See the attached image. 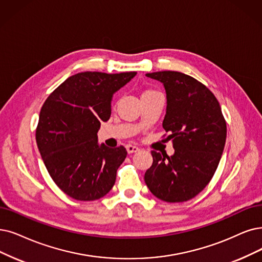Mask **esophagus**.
<instances>
[{
	"mask_svg": "<svg viewBox=\"0 0 262 262\" xmlns=\"http://www.w3.org/2000/svg\"><path fill=\"white\" fill-rule=\"evenodd\" d=\"M125 148H127V151L129 152V154H132V152H137V151H139L140 150V148L138 147V146H134V145H127L125 146Z\"/></svg>",
	"mask_w": 262,
	"mask_h": 262,
	"instance_id": "esophagus-1",
	"label": "esophagus"
}]
</instances>
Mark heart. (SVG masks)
Segmentation results:
<instances>
[{"mask_svg": "<svg viewBox=\"0 0 262 262\" xmlns=\"http://www.w3.org/2000/svg\"><path fill=\"white\" fill-rule=\"evenodd\" d=\"M155 92H156L155 90L147 89V90H145V91L142 93V97H143V96H147V95H151V93H155Z\"/></svg>", "mask_w": 262, "mask_h": 262, "instance_id": "heart-1", "label": "heart"}]
</instances>
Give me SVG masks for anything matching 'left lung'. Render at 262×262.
I'll return each mask as SVG.
<instances>
[{
  "label": "left lung",
  "mask_w": 262,
  "mask_h": 262,
  "mask_svg": "<svg viewBox=\"0 0 262 262\" xmlns=\"http://www.w3.org/2000/svg\"><path fill=\"white\" fill-rule=\"evenodd\" d=\"M163 83L166 113L162 122L173 142V156L151 151L152 164L144 180L150 192L165 202H184L210 183L225 148L227 124L213 92L181 72L147 73Z\"/></svg>",
  "instance_id": "1"
}]
</instances>
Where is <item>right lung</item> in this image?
<instances>
[{
  "mask_svg": "<svg viewBox=\"0 0 262 262\" xmlns=\"http://www.w3.org/2000/svg\"><path fill=\"white\" fill-rule=\"evenodd\" d=\"M135 75L78 73L52 91L40 108L35 134L39 154L52 181L75 200H98L116 181L127 150L99 145L97 133L101 121L111 117L113 95Z\"/></svg>",
  "mask_w": 262,
  "mask_h": 262,
  "instance_id": "right-lung-1",
  "label": "right lung"
}]
</instances>
